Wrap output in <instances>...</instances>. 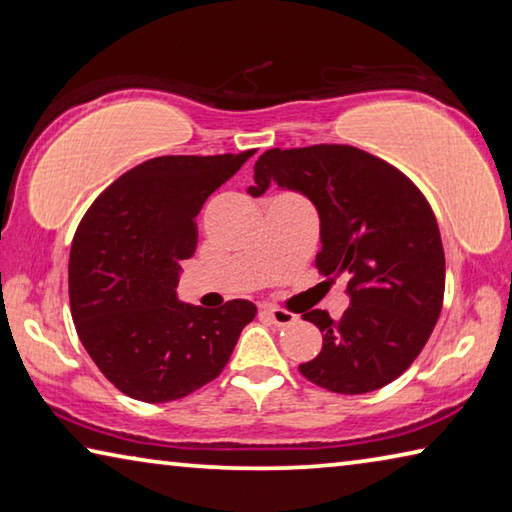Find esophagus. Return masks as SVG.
Here are the masks:
<instances>
[{
    "label": "esophagus",
    "mask_w": 512,
    "mask_h": 512,
    "mask_svg": "<svg viewBox=\"0 0 512 512\" xmlns=\"http://www.w3.org/2000/svg\"><path fill=\"white\" fill-rule=\"evenodd\" d=\"M266 316L271 318L277 327L291 325V323H296V320H298V316L293 314V311H287L282 307H266Z\"/></svg>",
    "instance_id": "34e87169"
}]
</instances>
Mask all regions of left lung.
Segmentation results:
<instances>
[{"instance_id":"obj_1","label":"left lung","mask_w":512,"mask_h":512,"mask_svg":"<svg viewBox=\"0 0 512 512\" xmlns=\"http://www.w3.org/2000/svg\"><path fill=\"white\" fill-rule=\"evenodd\" d=\"M271 183L316 205L318 271L348 275L350 307L339 320L323 309L302 314L323 332V350L300 372L341 395L391 384L443 309L445 250L427 198L393 164L348 144L262 153L248 194L262 196Z\"/></svg>"}]
</instances>
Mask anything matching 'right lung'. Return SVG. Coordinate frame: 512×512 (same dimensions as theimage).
<instances>
[{"label": "right lung", "mask_w": 512, "mask_h": 512, "mask_svg": "<svg viewBox=\"0 0 512 512\" xmlns=\"http://www.w3.org/2000/svg\"><path fill=\"white\" fill-rule=\"evenodd\" d=\"M253 151L162 155L119 176L76 228L69 253V307L97 368L133 400H180L221 375L248 300L221 309L176 296L180 259L196 250L194 216Z\"/></svg>", "instance_id": "obj_1"}]
</instances>
